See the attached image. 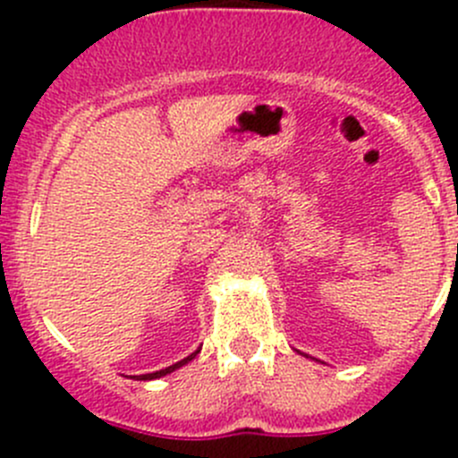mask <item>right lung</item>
<instances>
[{
    "label": "right lung",
    "mask_w": 458,
    "mask_h": 458,
    "mask_svg": "<svg viewBox=\"0 0 458 458\" xmlns=\"http://www.w3.org/2000/svg\"><path fill=\"white\" fill-rule=\"evenodd\" d=\"M199 350H201V348H199ZM199 350H195V352H192V354H191V357H186V359H182V361L173 363V366L164 368V370H157V372H150V374H140V377H132V378H137V381H152V378H159V377H165V374L174 372V370H177V368L186 366V363H188V361H192V359H195V357H197V354H199Z\"/></svg>",
    "instance_id": "right-lung-1"
}]
</instances>
